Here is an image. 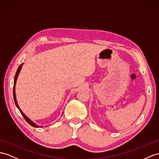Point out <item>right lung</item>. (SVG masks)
<instances>
[{
  "mask_svg": "<svg viewBox=\"0 0 159 159\" xmlns=\"http://www.w3.org/2000/svg\"><path fill=\"white\" fill-rule=\"evenodd\" d=\"M24 65V63H22L21 65H19L18 69H17V72H16V73H15V77H14V86H13V98H14V101H15V105H16V107L18 108V109L19 110V111H20L21 114L22 115L23 117H24V119H25V121H26L27 122H28L30 125H32V127H40L39 125H37L36 124V123H34L32 121H31V120H30L28 117H27V116H25L24 113H23L22 111L20 109V108H19V105H18V103H17V100H16V95H15V84H16V81H17V77H18V75H19V72H20V71H21V67H22V65Z\"/></svg>",
  "mask_w": 159,
  "mask_h": 159,
  "instance_id": "add662e5",
  "label": "right lung"
}]
</instances>
